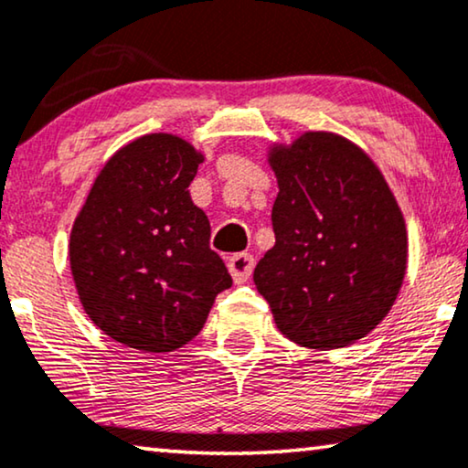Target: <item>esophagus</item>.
<instances>
[{
  "label": "esophagus",
  "mask_w": 468,
  "mask_h": 468,
  "mask_svg": "<svg viewBox=\"0 0 468 468\" xmlns=\"http://www.w3.org/2000/svg\"><path fill=\"white\" fill-rule=\"evenodd\" d=\"M253 266H255V260L251 253H236L228 260L229 274H232V279L236 281V283H245V281L251 277Z\"/></svg>",
  "instance_id": "obj_1"
}]
</instances>
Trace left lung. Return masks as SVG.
I'll use <instances>...</instances> for the list:
<instances>
[{
    "mask_svg": "<svg viewBox=\"0 0 468 468\" xmlns=\"http://www.w3.org/2000/svg\"><path fill=\"white\" fill-rule=\"evenodd\" d=\"M274 247L253 281L293 343L336 349L392 309L407 271L405 219L377 165L335 133L311 132L271 157Z\"/></svg>",
    "mask_w": 468,
    "mask_h": 468,
    "instance_id": "left-lung-1",
    "label": "left lung"
}]
</instances>
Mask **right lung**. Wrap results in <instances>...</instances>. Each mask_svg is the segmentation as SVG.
<instances>
[{"instance_id":"obj_1","label":"right lung","mask_w":468,"mask_h":468,"mask_svg":"<svg viewBox=\"0 0 468 468\" xmlns=\"http://www.w3.org/2000/svg\"><path fill=\"white\" fill-rule=\"evenodd\" d=\"M202 155L170 133L133 140L95 178L69 236L80 303L101 332L127 347L172 351L207 322L232 287L210 249V223L187 187Z\"/></svg>"}]
</instances>
